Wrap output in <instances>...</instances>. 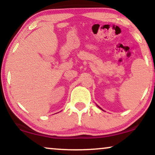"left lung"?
Segmentation results:
<instances>
[{
  "label": "left lung",
  "instance_id": "left-lung-1",
  "mask_svg": "<svg viewBox=\"0 0 155 155\" xmlns=\"http://www.w3.org/2000/svg\"><path fill=\"white\" fill-rule=\"evenodd\" d=\"M99 108H100V107H99Z\"/></svg>",
  "mask_w": 155,
  "mask_h": 155
}]
</instances>
